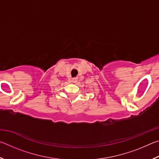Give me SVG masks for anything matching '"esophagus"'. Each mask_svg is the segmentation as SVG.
<instances>
[{"label": "esophagus", "instance_id": "34e87169", "mask_svg": "<svg viewBox=\"0 0 159 159\" xmlns=\"http://www.w3.org/2000/svg\"><path fill=\"white\" fill-rule=\"evenodd\" d=\"M77 80H78L77 78H74V79H72V81H73L74 83H76L77 81Z\"/></svg>", "mask_w": 159, "mask_h": 159}]
</instances>
